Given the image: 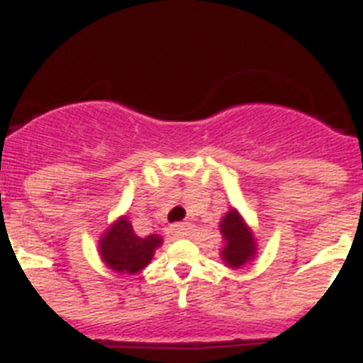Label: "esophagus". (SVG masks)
I'll return each mask as SVG.
<instances>
[{"instance_id": "obj_1", "label": "esophagus", "mask_w": 363, "mask_h": 363, "mask_svg": "<svg viewBox=\"0 0 363 363\" xmlns=\"http://www.w3.org/2000/svg\"><path fill=\"white\" fill-rule=\"evenodd\" d=\"M189 233V225L187 223H182V225H172L167 229V236L171 240H179V238H185Z\"/></svg>"}]
</instances>
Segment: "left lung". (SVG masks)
Returning <instances> with one entry per match:
<instances>
[{
    "instance_id": "1",
    "label": "left lung",
    "mask_w": 363,
    "mask_h": 363,
    "mask_svg": "<svg viewBox=\"0 0 363 363\" xmlns=\"http://www.w3.org/2000/svg\"><path fill=\"white\" fill-rule=\"evenodd\" d=\"M220 233L223 238L221 259L227 267L240 269L256 256V240L243 218L236 209H230L220 221Z\"/></svg>"
}]
</instances>
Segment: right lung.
Masks as SVG:
<instances>
[{
    "label": "right lung",
    "mask_w": 363,
    "mask_h": 363,
    "mask_svg": "<svg viewBox=\"0 0 363 363\" xmlns=\"http://www.w3.org/2000/svg\"><path fill=\"white\" fill-rule=\"evenodd\" d=\"M163 243L162 236H138L127 216H121L99 240V256L107 267L116 272L134 274L150 264L154 251Z\"/></svg>",
    "instance_id": "obj_1"
}]
</instances>
